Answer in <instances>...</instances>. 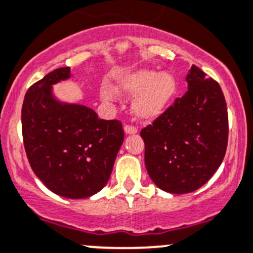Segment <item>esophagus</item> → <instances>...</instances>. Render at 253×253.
<instances>
[{
	"label": "esophagus",
	"mask_w": 253,
	"mask_h": 253,
	"mask_svg": "<svg viewBox=\"0 0 253 253\" xmlns=\"http://www.w3.org/2000/svg\"><path fill=\"white\" fill-rule=\"evenodd\" d=\"M125 132H126V134H134L137 133V128L134 126H131V125H126L125 126Z\"/></svg>",
	"instance_id": "esophagus-1"
}]
</instances>
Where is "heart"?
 <instances>
[{"instance_id": "b5f03b06", "label": "heart", "mask_w": 253, "mask_h": 253, "mask_svg": "<svg viewBox=\"0 0 253 253\" xmlns=\"http://www.w3.org/2000/svg\"><path fill=\"white\" fill-rule=\"evenodd\" d=\"M119 92L132 100V114L142 121H154L168 110L176 94V80L170 73L139 69L122 75L116 82V89L107 83L100 87L104 101H116Z\"/></svg>"}]
</instances>
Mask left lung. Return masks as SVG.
<instances>
[{"mask_svg": "<svg viewBox=\"0 0 253 253\" xmlns=\"http://www.w3.org/2000/svg\"><path fill=\"white\" fill-rule=\"evenodd\" d=\"M188 91L141 131L147 171L159 189L192 193L204 185L225 157L229 117L219 83L193 65Z\"/></svg>", "mask_w": 253, "mask_h": 253, "instance_id": "obj_1", "label": "left lung"}]
</instances>
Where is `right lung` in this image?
Returning a JSON list of instances; mask_svg holds the SVG:
<instances>
[{
	"mask_svg": "<svg viewBox=\"0 0 253 253\" xmlns=\"http://www.w3.org/2000/svg\"><path fill=\"white\" fill-rule=\"evenodd\" d=\"M72 77L59 68L32 85L22 106V134L34 174L55 194L84 199L111 175L124 142L117 120H101L90 107L55 99L53 85Z\"/></svg>",
	"mask_w": 253,
	"mask_h": 253,
	"instance_id": "obj_1",
	"label": "right lung"
}]
</instances>
